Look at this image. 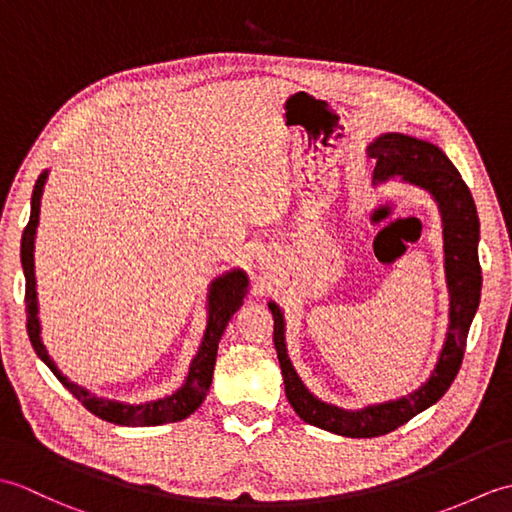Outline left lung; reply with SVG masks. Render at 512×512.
<instances>
[{"mask_svg": "<svg viewBox=\"0 0 512 512\" xmlns=\"http://www.w3.org/2000/svg\"><path fill=\"white\" fill-rule=\"evenodd\" d=\"M369 156L376 158L374 184L400 176L402 182L429 191L438 202L444 228V270H447L451 308L447 341H444L438 363L427 383H422L409 396L350 411L319 400L301 383L286 350L284 312L275 301L268 303L275 319L273 341L281 374H284L288 402L303 422L345 438L385 436L418 416L420 411L436 405L447 394L460 372L466 336H469L471 321L480 306L482 292V268L480 257H477L480 220H477L473 195L447 154L427 140L407 134H383L369 145Z\"/></svg>", "mask_w": 512, "mask_h": 512, "instance_id": "1", "label": "left lung"}]
</instances>
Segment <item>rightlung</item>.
I'll return each mask as SVG.
<instances>
[{
    "instance_id": "obj_1",
    "label": "right lung",
    "mask_w": 512,
    "mask_h": 512,
    "mask_svg": "<svg viewBox=\"0 0 512 512\" xmlns=\"http://www.w3.org/2000/svg\"><path fill=\"white\" fill-rule=\"evenodd\" d=\"M48 169L41 173L32 189L30 200V220L21 235V266H24L26 277V330L30 336V343L35 347L37 356L50 367V372L61 380V385L70 391V394L81 402V405L92 411L94 416L101 420L125 424V427H156V424L178 422L189 418L191 413L202 405L206 398V391L211 387L213 369H215V356L217 345H220L222 334L226 330L228 321L244 303L248 292V277L244 270H228L211 281L209 286V317H206V330L202 336L200 350L193 356L187 380L184 385L173 391L171 396L140 402V405H127V402L96 398L88 389L72 383L68 376L61 374V369L54 365L46 345L41 341V323H39V303H37V279H35V235L39 226V206H41V193L46 187Z\"/></svg>"
}]
</instances>
